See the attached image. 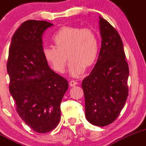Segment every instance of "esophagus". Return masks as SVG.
<instances>
[{
  "label": "esophagus",
  "instance_id": "esophagus-1",
  "mask_svg": "<svg viewBox=\"0 0 146 146\" xmlns=\"http://www.w3.org/2000/svg\"><path fill=\"white\" fill-rule=\"evenodd\" d=\"M69 84H70V87H74V86H76V85L78 84V83L75 81H71L70 82V83H69Z\"/></svg>",
  "mask_w": 146,
  "mask_h": 146
}]
</instances>
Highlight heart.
Masks as SVG:
<instances>
[{
    "label": "heart",
    "mask_w": 146,
    "mask_h": 146,
    "mask_svg": "<svg viewBox=\"0 0 146 146\" xmlns=\"http://www.w3.org/2000/svg\"><path fill=\"white\" fill-rule=\"evenodd\" d=\"M55 47H44L42 55L47 63L56 72H65L70 60L69 73L78 77L83 73L85 68H90L96 61L99 52V40L92 29L79 27L65 26L54 36Z\"/></svg>",
    "instance_id": "obj_1"
}]
</instances>
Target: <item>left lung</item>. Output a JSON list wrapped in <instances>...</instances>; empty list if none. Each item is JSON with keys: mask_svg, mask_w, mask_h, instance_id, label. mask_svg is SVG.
Instances as JSON below:
<instances>
[{"mask_svg": "<svg viewBox=\"0 0 146 146\" xmlns=\"http://www.w3.org/2000/svg\"><path fill=\"white\" fill-rule=\"evenodd\" d=\"M102 38L96 65L89 76L83 80L87 120L104 127L114 121L128 96V64L125 60L120 35L99 16Z\"/></svg>", "mask_w": 146, "mask_h": 146, "instance_id": "obj_1", "label": "left lung"}]
</instances>
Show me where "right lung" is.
I'll use <instances>...</instances> for the list:
<instances>
[{"label":"right lung","instance_id":"1","mask_svg":"<svg viewBox=\"0 0 146 146\" xmlns=\"http://www.w3.org/2000/svg\"><path fill=\"white\" fill-rule=\"evenodd\" d=\"M53 24L29 20L11 38L7 63L9 92L16 111L35 132L54 130L60 119V103L68 82L50 68L42 55V34Z\"/></svg>","mask_w":146,"mask_h":146}]
</instances>
